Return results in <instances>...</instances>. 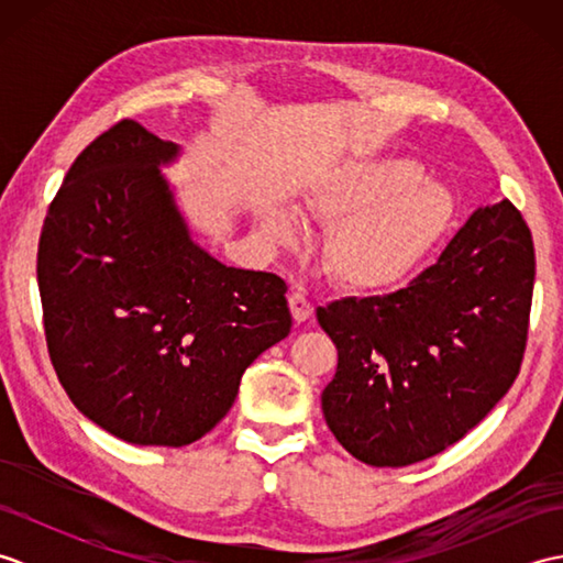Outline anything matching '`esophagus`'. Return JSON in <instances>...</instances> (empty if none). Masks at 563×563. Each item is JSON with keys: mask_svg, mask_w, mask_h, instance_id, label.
Masks as SVG:
<instances>
[{"mask_svg": "<svg viewBox=\"0 0 563 563\" xmlns=\"http://www.w3.org/2000/svg\"><path fill=\"white\" fill-rule=\"evenodd\" d=\"M288 305H290V312H292V319L297 321V324H302V321H307L314 314V307L309 305V300L302 292H292L288 297Z\"/></svg>", "mask_w": 563, "mask_h": 563, "instance_id": "obj_1", "label": "esophagus"}]
</instances>
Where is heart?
Returning a JSON list of instances; mask_svg holds the SVG:
<instances>
[{
    "instance_id": "b5f03b06",
    "label": "heart",
    "mask_w": 563,
    "mask_h": 563,
    "mask_svg": "<svg viewBox=\"0 0 563 563\" xmlns=\"http://www.w3.org/2000/svg\"><path fill=\"white\" fill-rule=\"evenodd\" d=\"M305 208L331 224L321 263L343 288L391 290L426 268L457 218L452 190L426 178V166L409 157L343 162L307 190ZM261 227L273 244L290 246L300 218L288 208L263 212Z\"/></svg>"
}]
</instances>
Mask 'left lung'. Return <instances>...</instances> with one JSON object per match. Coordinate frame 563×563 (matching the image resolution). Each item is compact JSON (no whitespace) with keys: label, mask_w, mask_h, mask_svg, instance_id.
Returning a JSON list of instances; mask_svg holds the SVG:
<instances>
[{"label":"left lung","mask_w":563,"mask_h":563,"mask_svg":"<svg viewBox=\"0 0 563 563\" xmlns=\"http://www.w3.org/2000/svg\"><path fill=\"white\" fill-rule=\"evenodd\" d=\"M534 285L530 227L510 200L472 212L406 288L317 309L336 343L321 394L355 460L406 466L462 440L520 373Z\"/></svg>","instance_id":"left-lung-1"}]
</instances>
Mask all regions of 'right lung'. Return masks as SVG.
<instances>
[{
  "label": "right lung",
  "instance_id": "1",
  "mask_svg": "<svg viewBox=\"0 0 563 563\" xmlns=\"http://www.w3.org/2000/svg\"><path fill=\"white\" fill-rule=\"evenodd\" d=\"M178 154L135 121L106 130L69 166L38 242L59 385L133 445L210 433L244 369L292 327L283 278L224 266L194 242L162 174Z\"/></svg>",
  "mask_w": 563,
  "mask_h": 563
}]
</instances>
